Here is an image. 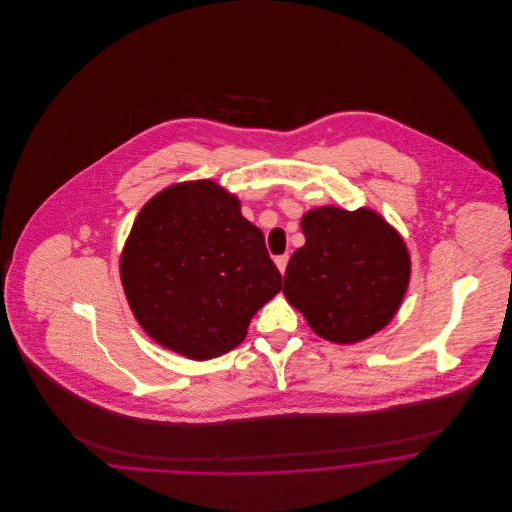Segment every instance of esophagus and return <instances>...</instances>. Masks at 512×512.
I'll return each instance as SVG.
<instances>
[{
	"mask_svg": "<svg viewBox=\"0 0 512 512\" xmlns=\"http://www.w3.org/2000/svg\"><path fill=\"white\" fill-rule=\"evenodd\" d=\"M288 261H290V255H278V257L274 259L276 267H278V270H280L282 274L286 272V267H288Z\"/></svg>",
	"mask_w": 512,
	"mask_h": 512,
	"instance_id": "obj_1",
	"label": "esophagus"
}]
</instances>
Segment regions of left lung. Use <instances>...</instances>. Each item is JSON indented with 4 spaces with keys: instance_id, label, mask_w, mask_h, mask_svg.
Masks as SVG:
<instances>
[{
    "instance_id": "obj_1",
    "label": "left lung",
    "mask_w": 512,
    "mask_h": 512,
    "mask_svg": "<svg viewBox=\"0 0 512 512\" xmlns=\"http://www.w3.org/2000/svg\"><path fill=\"white\" fill-rule=\"evenodd\" d=\"M305 245L290 259L284 295L313 332L357 343L395 317L411 278L403 238L370 209L318 207L303 215Z\"/></svg>"
}]
</instances>
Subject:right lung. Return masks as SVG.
Wrapping results in <instances>:
<instances>
[{
  "label": "right lung",
  "instance_id": "1",
  "mask_svg": "<svg viewBox=\"0 0 512 512\" xmlns=\"http://www.w3.org/2000/svg\"><path fill=\"white\" fill-rule=\"evenodd\" d=\"M121 280L147 336L194 361L238 347L282 290L263 232L213 180L174 184L147 201L122 249Z\"/></svg>",
  "mask_w": 512,
  "mask_h": 512
}]
</instances>
